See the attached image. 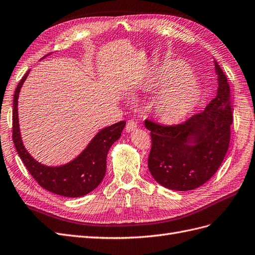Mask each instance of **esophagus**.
<instances>
[{
  "label": "esophagus",
  "instance_id": "34e87169",
  "mask_svg": "<svg viewBox=\"0 0 255 255\" xmlns=\"http://www.w3.org/2000/svg\"><path fill=\"white\" fill-rule=\"evenodd\" d=\"M136 127H137L136 122L133 121V120H129V121L127 122V124H126V131H127V132L132 131V130H134Z\"/></svg>",
  "mask_w": 255,
  "mask_h": 255
}]
</instances>
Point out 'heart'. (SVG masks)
<instances>
[{
	"label": "heart",
	"mask_w": 255,
	"mask_h": 255,
	"mask_svg": "<svg viewBox=\"0 0 255 255\" xmlns=\"http://www.w3.org/2000/svg\"><path fill=\"white\" fill-rule=\"evenodd\" d=\"M148 86L152 90L166 86L156 101L159 119L166 124L184 120L201 100V90L191 70L178 61L170 63L152 77Z\"/></svg>",
	"instance_id": "b5f03b06"
}]
</instances>
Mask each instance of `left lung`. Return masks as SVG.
Instances as JSON below:
<instances>
[{"label":"left lung","mask_w":255,"mask_h":255,"mask_svg":"<svg viewBox=\"0 0 255 255\" xmlns=\"http://www.w3.org/2000/svg\"><path fill=\"white\" fill-rule=\"evenodd\" d=\"M215 68L219 87L205 110L177 125L145 120L151 137L149 172L171 190L188 191L205 184L219 169L229 149L233 123L231 91L227 76L216 61Z\"/></svg>","instance_id":"8db88e82"}]
</instances>
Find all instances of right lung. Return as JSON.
<instances>
[{"mask_svg":"<svg viewBox=\"0 0 255 255\" xmlns=\"http://www.w3.org/2000/svg\"><path fill=\"white\" fill-rule=\"evenodd\" d=\"M30 70L20 80L13 95L12 141L27 171L46 190L68 198H78L93 191L104 179L107 155L112 144L120 139L125 121L101 129L87 147L71 162L61 166H46L28 154L20 136L18 122V97L21 86Z\"/></svg>","mask_w":255,"mask_h":255,"instance_id":"right-lung-1","label":"right lung"}]
</instances>
